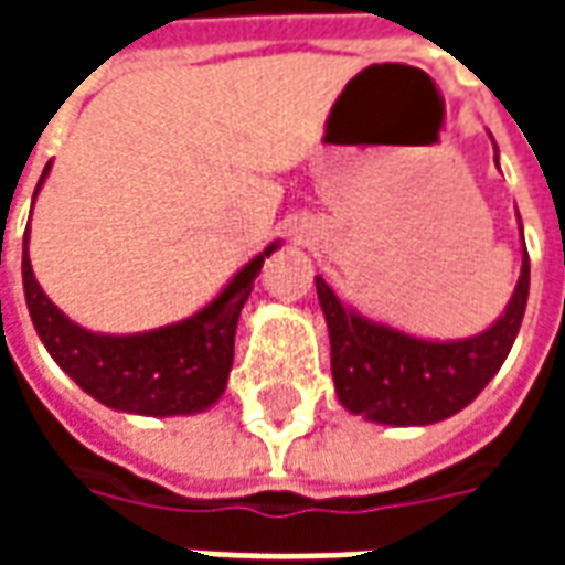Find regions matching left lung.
Here are the masks:
<instances>
[{
	"label": "left lung",
	"instance_id": "1",
	"mask_svg": "<svg viewBox=\"0 0 565 565\" xmlns=\"http://www.w3.org/2000/svg\"><path fill=\"white\" fill-rule=\"evenodd\" d=\"M315 284L330 330V363L339 403L351 415H363L375 424L426 426L466 408L505 363L526 311L530 257L523 245L521 278L505 315L490 330L457 342H426L387 323H375L342 306L320 275Z\"/></svg>",
	"mask_w": 565,
	"mask_h": 565
}]
</instances>
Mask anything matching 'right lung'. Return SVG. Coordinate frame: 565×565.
<instances>
[{"label": "right lung", "mask_w": 565, "mask_h": 565, "mask_svg": "<svg viewBox=\"0 0 565 565\" xmlns=\"http://www.w3.org/2000/svg\"><path fill=\"white\" fill-rule=\"evenodd\" d=\"M51 162L44 166V178ZM278 242L247 263L217 299L181 323L136 335H103L78 327L44 296L30 263V230L23 233V294L32 327L56 366L115 412L150 417L196 415L221 399L233 369L235 327L254 290V278Z\"/></svg>", "instance_id": "right-lung-1"}]
</instances>
